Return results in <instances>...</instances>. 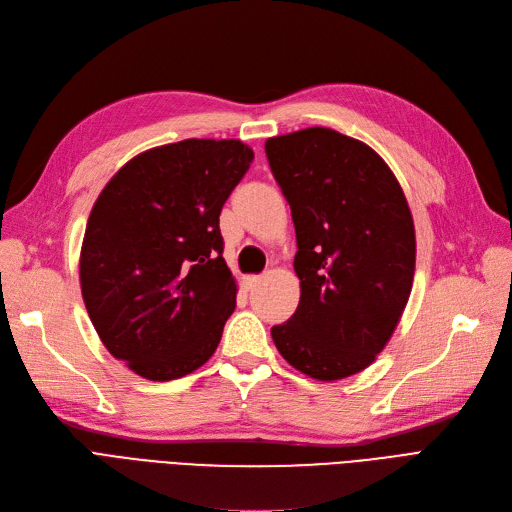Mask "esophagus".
<instances>
[{
	"label": "esophagus",
	"instance_id": "34e87169",
	"mask_svg": "<svg viewBox=\"0 0 512 512\" xmlns=\"http://www.w3.org/2000/svg\"><path fill=\"white\" fill-rule=\"evenodd\" d=\"M260 281H262L260 275H248V277H243V288H245V290H254Z\"/></svg>",
	"mask_w": 512,
	"mask_h": 512
}]
</instances>
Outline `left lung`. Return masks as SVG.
<instances>
[{
    "label": "left lung",
    "mask_w": 512,
    "mask_h": 512,
    "mask_svg": "<svg viewBox=\"0 0 512 512\" xmlns=\"http://www.w3.org/2000/svg\"><path fill=\"white\" fill-rule=\"evenodd\" d=\"M264 151L292 210L300 279L298 309L273 325V342L306 376H353L391 340L410 300V206L384 159L336 130L275 136Z\"/></svg>",
    "instance_id": "obj_1"
}]
</instances>
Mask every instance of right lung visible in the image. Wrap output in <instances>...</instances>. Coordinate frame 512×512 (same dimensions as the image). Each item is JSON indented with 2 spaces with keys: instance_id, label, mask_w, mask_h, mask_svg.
<instances>
[{
  "instance_id": "obj_1",
  "label": "right lung",
  "mask_w": 512,
  "mask_h": 512,
  "mask_svg": "<svg viewBox=\"0 0 512 512\" xmlns=\"http://www.w3.org/2000/svg\"><path fill=\"white\" fill-rule=\"evenodd\" d=\"M254 159L241 140L187 138L130 159L102 189L79 256L107 351L147 380L206 363L235 311L218 216Z\"/></svg>"
}]
</instances>
